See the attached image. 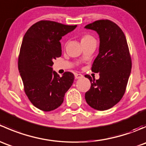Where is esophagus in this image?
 Masks as SVG:
<instances>
[{"instance_id":"obj_1","label":"esophagus","mask_w":146,"mask_h":146,"mask_svg":"<svg viewBox=\"0 0 146 146\" xmlns=\"http://www.w3.org/2000/svg\"><path fill=\"white\" fill-rule=\"evenodd\" d=\"M75 78H76V79L82 78L83 76L82 74H80V73H75Z\"/></svg>"}]
</instances>
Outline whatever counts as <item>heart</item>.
I'll list each match as a JSON object with an SVG mask.
<instances>
[{
	"label": "heart",
	"mask_w": 146,
	"mask_h": 146,
	"mask_svg": "<svg viewBox=\"0 0 146 146\" xmlns=\"http://www.w3.org/2000/svg\"><path fill=\"white\" fill-rule=\"evenodd\" d=\"M93 39V38H92L91 36H90V35H85V36H83L82 37L81 42H85V41L90 40V39Z\"/></svg>",
	"instance_id": "b5f03b06"
}]
</instances>
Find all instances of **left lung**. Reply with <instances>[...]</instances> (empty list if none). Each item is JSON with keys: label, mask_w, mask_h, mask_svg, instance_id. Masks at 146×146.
I'll return each instance as SVG.
<instances>
[{"label": "left lung", "mask_w": 146, "mask_h": 146, "mask_svg": "<svg viewBox=\"0 0 146 146\" xmlns=\"http://www.w3.org/2000/svg\"><path fill=\"white\" fill-rule=\"evenodd\" d=\"M85 28L95 31L100 38L99 54L92 66L100 78L85 76L91 82L85 98L92 108L104 111L114 107L124 95L131 70L129 46L123 31L110 20H98Z\"/></svg>", "instance_id": "obj_1"}]
</instances>
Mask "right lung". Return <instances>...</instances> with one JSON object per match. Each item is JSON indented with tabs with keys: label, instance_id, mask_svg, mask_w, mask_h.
Here are the masks:
<instances>
[{
	"label": "right lung",
	"instance_id": "1",
	"mask_svg": "<svg viewBox=\"0 0 146 146\" xmlns=\"http://www.w3.org/2000/svg\"><path fill=\"white\" fill-rule=\"evenodd\" d=\"M76 27L42 20L31 26L23 37L19 72L28 98L42 111H50L60 107L74 80L70 72H65L60 77L52 66L53 60L61 56L62 36Z\"/></svg>",
	"mask_w": 146,
	"mask_h": 146
}]
</instances>
